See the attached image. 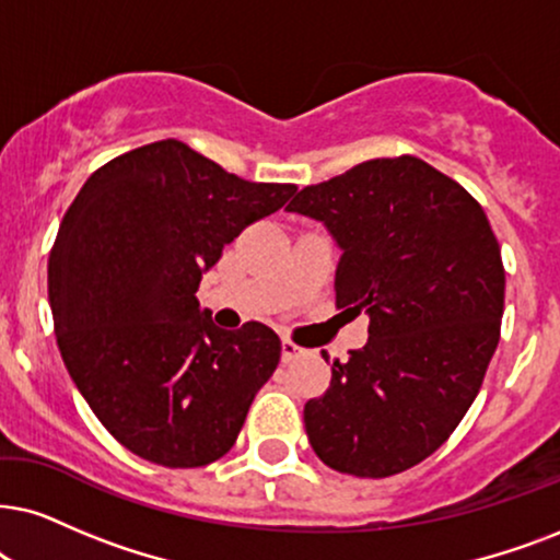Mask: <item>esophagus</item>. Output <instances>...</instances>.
<instances>
[{
    "mask_svg": "<svg viewBox=\"0 0 560 560\" xmlns=\"http://www.w3.org/2000/svg\"><path fill=\"white\" fill-rule=\"evenodd\" d=\"M304 353H307V349L296 346L292 338H284V341H281V362H284V364H292L294 359L304 357Z\"/></svg>",
    "mask_w": 560,
    "mask_h": 560,
    "instance_id": "esophagus-1",
    "label": "esophagus"
}]
</instances>
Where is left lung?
<instances>
[{
    "label": "left lung",
    "mask_w": 560,
    "mask_h": 560,
    "mask_svg": "<svg viewBox=\"0 0 560 560\" xmlns=\"http://www.w3.org/2000/svg\"><path fill=\"white\" fill-rule=\"evenodd\" d=\"M287 209L341 247L336 307L370 315L364 349L304 402L310 444L357 478L413 468L468 413L499 346L506 279L486 211L413 154L366 160Z\"/></svg>",
    "instance_id": "left-lung-1"
}]
</instances>
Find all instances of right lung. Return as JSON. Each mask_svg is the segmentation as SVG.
I'll list each match as a JSON object with an SVG mask.
<instances>
[{
	"instance_id": "1",
	"label": "right lung",
	"mask_w": 560,
	"mask_h": 560,
	"mask_svg": "<svg viewBox=\"0 0 560 560\" xmlns=\"http://www.w3.org/2000/svg\"><path fill=\"white\" fill-rule=\"evenodd\" d=\"M292 183H250L162 139L105 162L48 256L56 343L77 390L126 450L165 468L228 455L281 359L264 323L222 330L198 307L203 271Z\"/></svg>"
}]
</instances>
